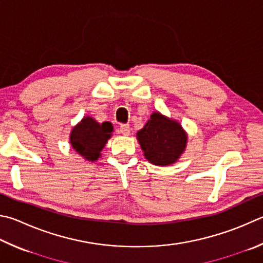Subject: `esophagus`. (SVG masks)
<instances>
[{
  "label": "esophagus",
  "mask_w": 263,
  "mask_h": 263,
  "mask_svg": "<svg viewBox=\"0 0 263 263\" xmlns=\"http://www.w3.org/2000/svg\"><path fill=\"white\" fill-rule=\"evenodd\" d=\"M118 131H119V133H122L123 136H128V135H130V132H131L130 125H127V124H122V125L119 126Z\"/></svg>",
  "instance_id": "esophagus-1"
}]
</instances>
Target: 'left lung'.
<instances>
[{
  "mask_svg": "<svg viewBox=\"0 0 263 263\" xmlns=\"http://www.w3.org/2000/svg\"><path fill=\"white\" fill-rule=\"evenodd\" d=\"M137 140L148 162L166 166L176 163L185 152L187 133L178 121L154 111L145 126L137 132Z\"/></svg>",
  "mask_w": 263,
  "mask_h": 263,
  "instance_id": "8db88e82",
  "label": "left lung"
}]
</instances>
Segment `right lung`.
Returning <instances> with one entry per match:
<instances>
[{"label": "right lung", "mask_w": 263, "mask_h": 263, "mask_svg": "<svg viewBox=\"0 0 263 263\" xmlns=\"http://www.w3.org/2000/svg\"><path fill=\"white\" fill-rule=\"evenodd\" d=\"M111 123H99L93 117L86 116L70 133L71 147L87 161H97L101 157V152L112 136Z\"/></svg>", "instance_id": "1"}]
</instances>
